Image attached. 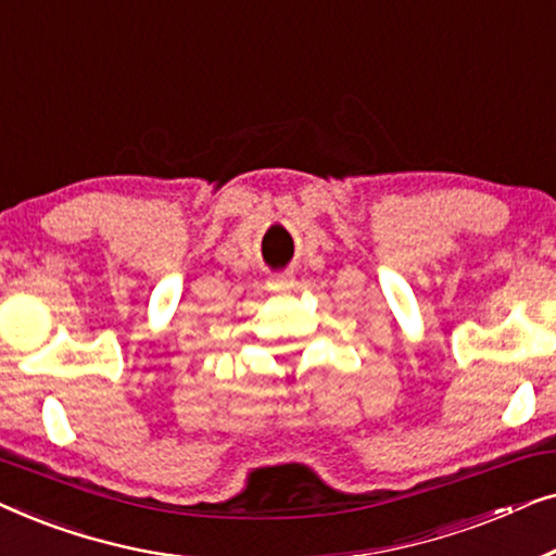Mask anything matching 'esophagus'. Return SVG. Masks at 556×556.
I'll list each match as a JSON object with an SVG mask.
<instances>
[{
    "instance_id": "34e87169",
    "label": "esophagus",
    "mask_w": 556,
    "mask_h": 556,
    "mask_svg": "<svg viewBox=\"0 0 556 556\" xmlns=\"http://www.w3.org/2000/svg\"><path fill=\"white\" fill-rule=\"evenodd\" d=\"M293 276L291 273H278V276H273L270 280H268V288L270 291H288V288H293Z\"/></svg>"
}]
</instances>
